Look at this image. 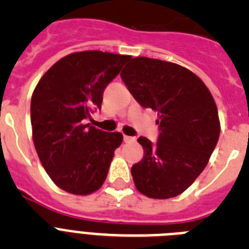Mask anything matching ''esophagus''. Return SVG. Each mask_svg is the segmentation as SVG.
Listing matches in <instances>:
<instances>
[{
	"instance_id": "1",
	"label": "esophagus",
	"mask_w": 249,
	"mask_h": 249,
	"mask_svg": "<svg viewBox=\"0 0 249 249\" xmlns=\"http://www.w3.org/2000/svg\"><path fill=\"white\" fill-rule=\"evenodd\" d=\"M123 141H124V142H135L136 138L129 137V136H124V137H123Z\"/></svg>"
}]
</instances>
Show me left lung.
<instances>
[{"instance_id":"left-lung-1","label":"left lung","mask_w":249,"mask_h":249,"mask_svg":"<svg viewBox=\"0 0 249 249\" xmlns=\"http://www.w3.org/2000/svg\"><path fill=\"white\" fill-rule=\"evenodd\" d=\"M121 78L142 107L158 113L157 143L138 138L144 155L131 168L136 188L155 199L181 195L218 142V109L210 89L186 67L148 57L132 58Z\"/></svg>"}]
</instances>
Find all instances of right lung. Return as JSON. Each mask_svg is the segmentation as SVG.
Instances as JSON below:
<instances>
[{
  "label": "right lung",
  "mask_w": 249,
  "mask_h": 249,
  "mask_svg": "<svg viewBox=\"0 0 249 249\" xmlns=\"http://www.w3.org/2000/svg\"><path fill=\"white\" fill-rule=\"evenodd\" d=\"M128 59L102 51L74 52L37 83L31 98L35 148L51 179L66 192L91 195L107 177L123 136L94 128L86 120L101 109L103 91Z\"/></svg>",
  "instance_id": "right-lung-1"
}]
</instances>
